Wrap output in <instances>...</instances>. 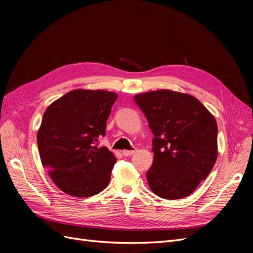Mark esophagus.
I'll return each mask as SVG.
<instances>
[{
  "label": "esophagus",
  "mask_w": 253,
  "mask_h": 253,
  "mask_svg": "<svg viewBox=\"0 0 253 253\" xmlns=\"http://www.w3.org/2000/svg\"><path fill=\"white\" fill-rule=\"evenodd\" d=\"M134 153H135V151H128V150H124V151H122V155L126 156V157H127V156H131V155H133Z\"/></svg>",
  "instance_id": "obj_1"
}]
</instances>
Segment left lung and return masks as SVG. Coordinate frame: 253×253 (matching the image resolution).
I'll return each instance as SVG.
<instances>
[{
    "label": "left lung",
    "mask_w": 253,
    "mask_h": 253,
    "mask_svg": "<svg viewBox=\"0 0 253 253\" xmlns=\"http://www.w3.org/2000/svg\"><path fill=\"white\" fill-rule=\"evenodd\" d=\"M154 138L150 189L165 200L189 196L217 158V124L195 97L169 89L135 95Z\"/></svg>",
    "instance_id": "8db88e82"
}]
</instances>
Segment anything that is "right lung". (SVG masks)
<instances>
[{
  "label": "right lung",
  "instance_id": "1",
  "mask_svg": "<svg viewBox=\"0 0 253 253\" xmlns=\"http://www.w3.org/2000/svg\"><path fill=\"white\" fill-rule=\"evenodd\" d=\"M117 94L74 89L45 111L37 141L44 168L56 186L75 197L98 194L109 185L117 162L96 142L105 135L106 120Z\"/></svg>",
  "mask_w": 253,
  "mask_h": 253
}]
</instances>
